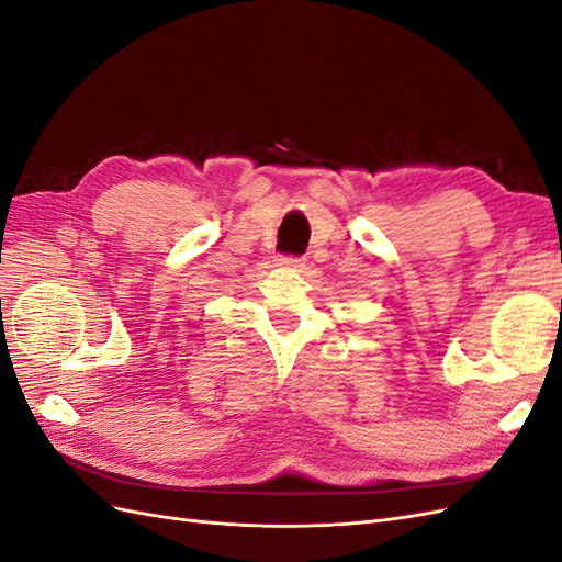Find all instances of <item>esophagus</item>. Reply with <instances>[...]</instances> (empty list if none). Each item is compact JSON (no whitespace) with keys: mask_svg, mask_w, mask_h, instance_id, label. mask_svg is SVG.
I'll return each mask as SVG.
<instances>
[{"mask_svg":"<svg viewBox=\"0 0 562 562\" xmlns=\"http://www.w3.org/2000/svg\"><path fill=\"white\" fill-rule=\"evenodd\" d=\"M279 265L288 267V269H300V267H304V258H300V255H281Z\"/></svg>","mask_w":562,"mask_h":562,"instance_id":"34e87169","label":"esophagus"}]
</instances>
